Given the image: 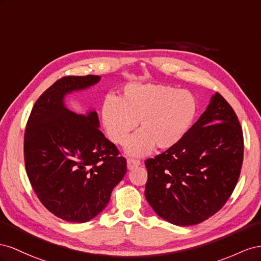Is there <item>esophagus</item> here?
Returning a JSON list of instances; mask_svg holds the SVG:
<instances>
[{
	"label": "esophagus",
	"instance_id": "34e87169",
	"mask_svg": "<svg viewBox=\"0 0 261 261\" xmlns=\"http://www.w3.org/2000/svg\"><path fill=\"white\" fill-rule=\"evenodd\" d=\"M126 165H128L129 169H132V168L141 165V162L136 159H128V161H126Z\"/></svg>",
	"mask_w": 261,
	"mask_h": 261
}]
</instances>
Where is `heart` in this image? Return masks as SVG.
I'll return each instance as SVG.
<instances>
[{"label": "heart", "mask_w": 261, "mask_h": 261, "mask_svg": "<svg viewBox=\"0 0 261 261\" xmlns=\"http://www.w3.org/2000/svg\"><path fill=\"white\" fill-rule=\"evenodd\" d=\"M197 114L195 96L165 85L131 84L120 99L109 96L102 102L101 122L108 139L122 144L138 121L140 130L125 145L132 155H143L154 145L169 148L185 137Z\"/></svg>", "instance_id": "b5f03b06"}]
</instances>
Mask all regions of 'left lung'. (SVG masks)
<instances>
[{"label":"left lung","mask_w":261,"mask_h":261,"mask_svg":"<svg viewBox=\"0 0 261 261\" xmlns=\"http://www.w3.org/2000/svg\"><path fill=\"white\" fill-rule=\"evenodd\" d=\"M243 158L241 123L229 103L215 93L179 142L145 161V198L169 223L198 224L226 203L240 178Z\"/></svg>","instance_id":"8db88e82"}]
</instances>
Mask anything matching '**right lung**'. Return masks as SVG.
<instances>
[{"mask_svg": "<svg viewBox=\"0 0 261 261\" xmlns=\"http://www.w3.org/2000/svg\"><path fill=\"white\" fill-rule=\"evenodd\" d=\"M100 76H64L37 99L25 129L28 179L40 202L56 217L83 223L108 204L126 173V161L99 130L96 111L79 115L65 108L64 96Z\"/></svg>", "mask_w": 261, "mask_h": 261, "instance_id": "add662e5", "label": "right lung"}]
</instances>
